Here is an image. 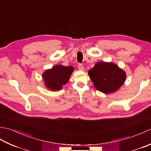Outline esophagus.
Masks as SVG:
<instances>
[{
    "instance_id": "34e87169",
    "label": "esophagus",
    "mask_w": 151,
    "mask_h": 151,
    "mask_svg": "<svg viewBox=\"0 0 151 151\" xmlns=\"http://www.w3.org/2000/svg\"><path fill=\"white\" fill-rule=\"evenodd\" d=\"M78 68L80 70H83L84 69V66H83L82 64L80 63V64H78Z\"/></svg>"
}]
</instances>
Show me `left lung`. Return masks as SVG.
<instances>
[{
	"label": "left lung",
	"instance_id": "1",
	"mask_svg": "<svg viewBox=\"0 0 151 151\" xmlns=\"http://www.w3.org/2000/svg\"><path fill=\"white\" fill-rule=\"evenodd\" d=\"M94 87L105 94L118 90L124 84L126 73L116 64L100 62L88 71Z\"/></svg>",
	"mask_w": 151,
	"mask_h": 151
}]
</instances>
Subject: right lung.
I'll return each mask as SVG.
<instances>
[{"label": "right lung", "mask_w": 151, "mask_h": 151, "mask_svg": "<svg viewBox=\"0 0 151 151\" xmlns=\"http://www.w3.org/2000/svg\"><path fill=\"white\" fill-rule=\"evenodd\" d=\"M73 70L72 66L61 65H56L52 69L46 70L42 75L45 86L52 91L60 90L69 81Z\"/></svg>", "instance_id": "1"}]
</instances>
